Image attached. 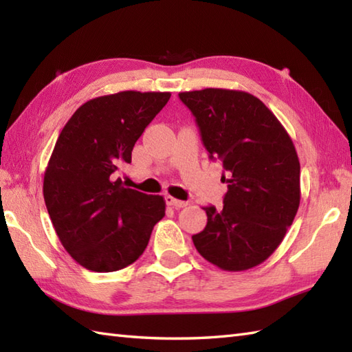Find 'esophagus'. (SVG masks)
<instances>
[{"label":"esophagus","mask_w":352,"mask_h":352,"mask_svg":"<svg viewBox=\"0 0 352 352\" xmlns=\"http://www.w3.org/2000/svg\"><path fill=\"white\" fill-rule=\"evenodd\" d=\"M166 203L172 207L175 208H182V207H186L188 206V201H182V199H177L174 197H166Z\"/></svg>","instance_id":"1"}]
</instances>
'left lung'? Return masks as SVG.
<instances>
[{
  "label": "left lung",
  "instance_id": "left-lung-1",
  "mask_svg": "<svg viewBox=\"0 0 352 352\" xmlns=\"http://www.w3.org/2000/svg\"><path fill=\"white\" fill-rule=\"evenodd\" d=\"M197 118L210 159L228 183L221 210L204 207L207 226L192 236L198 252L222 271L251 269L283 242L300 207V160L289 133L257 96L208 87L180 92Z\"/></svg>",
  "mask_w": 352,
  "mask_h": 352
}]
</instances>
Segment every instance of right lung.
Returning a JSON list of instances; mask_svg holds the SVG:
<instances>
[{"mask_svg":"<svg viewBox=\"0 0 352 352\" xmlns=\"http://www.w3.org/2000/svg\"><path fill=\"white\" fill-rule=\"evenodd\" d=\"M170 92L124 91L86 101L63 126L43 175V198L63 248L94 272H113L145 251L166 210L160 195L124 188L119 164Z\"/></svg>","mask_w":352,"mask_h":352,"instance_id":"1","label":"right lung"}]
</instances>
